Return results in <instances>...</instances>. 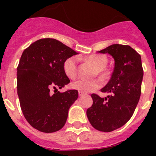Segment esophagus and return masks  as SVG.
I'll return each instance as SVG.
<instances>
[{
  "mask_svg": "<svg viewBox=\"0 0 156 156\" xmlns=\"http://www.w3.org/2000/svg\"><path fill=\"white\" fill-rule=\"evenodd\" d=\"M78 94H79V96H83V95L84 94V92L80 91H80L78 92Z\"/></svg>",
  "mask_w": 156,
  "mask_h": 156,
  "instance_id": "obj_1",
  "label": "esophagus"
}]
</instances>
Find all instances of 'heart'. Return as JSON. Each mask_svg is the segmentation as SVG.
Listing matches in <instances>:
<instances>
[{
  "mask_svg": "<svg viewBox=\"0 0 156 156\" xmlns=\"http://www.w3.org/2000/svg\"><path fill=\"white\" fill-rule=\"evenodd\" d=\"M87 60L93 63L98 68V73L102 76L108 75V72L105 69V67L108 63V58L105 55L94 54L87 57ZM63 71L68 78L71 80L75 79L78 74V62L76 57H70L66 59L63 63ZM101 80L98 79L86 80L80 79L73 83L71 87L76 90H80L83 92L93 91L101 87Z\"/></svg>",
  "mask_w": 156,
  "mask_h": 156,
  "instance_id": "1",
  "label": "heart"
}]
</instances>
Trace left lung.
<instances>
[{"label": "left lung", "mask_w": 156, "mask_h": 156, "mask_svg": "<svg viewBox=\"0 0 156 156\" xmlns=\"http://www.w3.org/2000/svg\"><path fill=\"white\" fill-rule=\"evenodd\" d=\"M98 52L112 56L115 67L110 80L101 90L108 95L101 98L92 94L93 105L87 110V115L94 128L111 132L126 124L133 115L144 73L140 55L129 45L112 44Z\"/></svg>", "instance_id": "1"}]
</instances>
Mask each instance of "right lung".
I'll return each instance as SVG.
<instances>
[{"label": "right lung", "mask_w": 156, "mask_h": 156, "mask_svg": "<svg viewBox=\"0 0 156 156\" xmlns=\"http://www.w3.org/2000/svg\"><path fill=\"white\" fill-rule=\"evenodd\" d=\"M77 54L52 38L38 40L23 52L17 67V93L25 118L37 130L53 133L64 126L78 91L61 93L58 88L70 82L63 63Z\"/></svg>", "instance_id": "right-lung-1"}]
</instances>
